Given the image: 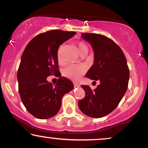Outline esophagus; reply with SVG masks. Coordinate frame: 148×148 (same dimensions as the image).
<instances>
[{"label": "esophagus", "instance_id": "obj_1", "mask_svg": "<svg viewBox=\"0 0 148 148\" xmlns=\"http://www.w3.org/2000/svg\"><path fill=\"white\" fill-rule=\"evenodd\" d=\"M74 88H76V87H79L80 84H78V83H76V82H74Z\"/></svg>", "mask_w": 148, "mask_h": 148}]
</instances>
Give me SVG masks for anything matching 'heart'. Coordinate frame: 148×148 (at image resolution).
Wrapping results in <instances>:
<instances>
[{
    "label": "heart",
    "instance_id": "1",
    "mask_svg": "<svg viewBox=\"0 0 148 148\" xmlns=\"http://www.w3.org/2000/svg\"><path fill=\"white\" fill-rule=\"evenodd\" d=\"M78 50L79 51L80 54L82 56L84 54H87L88 51V47L85 42L80 41L77 43ZM63 45L59 47L58 53H57V57H58V62L60 64H62L64 62V58H63ZM85 68L82 65H71L64 70V75L68 78L72 80H78L80 78L82 74L85 72Z\"/></svg>",
    "mask_w": 148,
    "mask_h": 148
}]
</instances>
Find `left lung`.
Masks as SVG:
<instances>
[{"mask_svg": "<svg viewBox=\"0 0 148 148\" xmlns=\"http://www.w3.org/2000/svg\"><path fill=\"white\" fill-rule=\"evenodd\" d=\"M81 36L91 45L95 55L94 64L85 76L100 84L94 90L81 86L85 97L78 101V107L85 115L99 119L113 111L123 99L129 84V67L123 51L112 39L93 33Z\"/></svg>", "mask_w": 148, "mask_h": 148, "instance_id": "left-lung-1", "label": "left lung"}]
</instances>
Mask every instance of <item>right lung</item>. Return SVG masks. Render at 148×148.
<instances>
[{
	"mask_svg": "<svg viewBox=\"0 0 148 148\" xmlns=\"http://www.w3.org/2000/svg\"><path fill=\"white\" fill-rule=\"evenodd\" d=\"M76 34L60 29L46 32L32 39L24 49L17 75L19 92L26 110L37 119L54 116L63 96L74 88L72 82L65 77H60L55 86L46 78L58 74L60 77L58 50Z\"/></svg>",
	"mask_w": 148,
	"mask_h": 148,
	"instance_id": "obj_1",
	"label": "right lung"
}]
</instances>
